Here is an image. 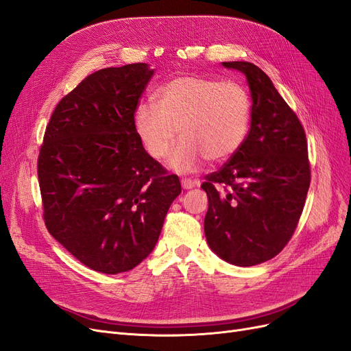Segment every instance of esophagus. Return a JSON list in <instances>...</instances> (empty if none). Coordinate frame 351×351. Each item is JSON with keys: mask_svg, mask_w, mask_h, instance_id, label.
Returning a JSON list of instances; mask_svg holds the SVG:
<instances>
[{"mask_svg": "<svg viewBox=\"0 0 351 351\" xmlns=\"http://www.w3.org/2000/svg\"><path fill=\"white\" fill-rule=\"evenodd\" d=\"M199 182H196V180H190V178H183L182 180V186L183 189H193L195 186H197Z\"/></svg>", "mask_w": 351, "mask_h": 351, "instance_id": "1", "label": "esophagus"}]
</instances>
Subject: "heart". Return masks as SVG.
Listing matches in <instances>:
<instances>
[{
    "mask_svg": "<svg viewBox=\"0 0 351 351\" xmlns=\"http://www.w3.org/2000/svg\"><path fill=\"white\" fill-rule=\"evenodd\" d=\"M252 112V97L243 83L187 74L159 88L156 104L137 105L134 129L155 159L168 155L180 130L183 141L169 165L189 173L204 158L215 164L234 155L249 134Z\"/></svg>",
    "mask_w": 351,
    "mask_h": 351,
    "instance_id": "1",
    "label": "heart"
}]
</instances>
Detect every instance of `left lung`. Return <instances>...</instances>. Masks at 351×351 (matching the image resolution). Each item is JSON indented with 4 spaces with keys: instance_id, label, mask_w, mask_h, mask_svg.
I'll return each instance as SVG.
<instances>
[{
    "instance_id": "obj_1",
    "label": "left lung",
    "mask_w": 351,
    "mask_h": 351,
    "mask_svg": "<svg viewBox=\"0 0 351 351\" xmlns=\"http://www.w3.org/2000/svg\"><path fill=\"white\" fill-rule=\"evenodd\" d=\"M222 66L246 76L253 112L243 146L200 186L209 200L205 236L221 259L253 267L277 256L299 224L311 184L307 141L295 112L258 66Z\"/></svg>"
}]
</instances>
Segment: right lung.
Returning a JSON list of instances; mask_svg holds the SVG:
<instances>
[{"label": "right lung", "instance_id": "obj_1", "mask_svg": "<svg viewBox=\"0 0 351 351\" xmlns=\"http://www.w3.org/2000/svg\"><path fill=\"white\" fill-rule=\"evenodd\" d=\"M152 74L145 62L89 74L57 104L39 149L47 230L102 274L147 258L182 193L178 177L149 156L134 129Z\"/></svg>", "mask_w": 351, "mask_h": 351}]
</instances>
